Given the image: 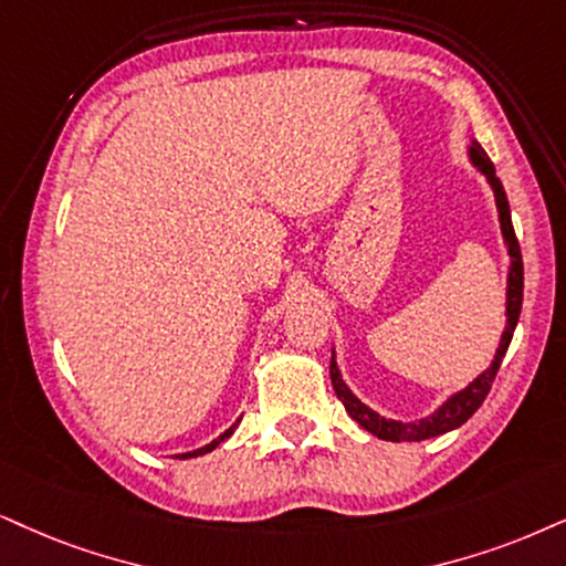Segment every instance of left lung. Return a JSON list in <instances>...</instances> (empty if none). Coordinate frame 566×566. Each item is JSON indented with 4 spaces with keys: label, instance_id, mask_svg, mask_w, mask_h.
Wrapping results in <instances>:
<instances>
[{
    "label": "left lung",
    "instance_id": "left-lung-1",
    "mask_svg": "<svg viewBox=\"0 0 566 566\" xmlns=\"http://www.w3.org/2000/svg\"><path fill=\"white\" fill-rule=\"evenodd\" d=\"M470 159H473L475 167L483 171L485 180L491 182L493 196H496V209H499V221H502L504 242H506V248H510L512 269H510V284H506V328L502 334V342H499L496 357H493L491 368L483 370V374L478 376L475 381L468 386V389H462L460 395L449 397L447 402L439 407V410H436L433 415H428V418H423V420H418V423H399V420H386L378 412L370 410V407L363 405L360 399H357L353 391L347 389V384L342 381L339 368H336V363L332 357L328 374H332V384H334L336 397L342 399V405H345L349 418L357 420V423L366 428L368 433H374L384 441H423V439H431V436L452 431V428H460L464 420H468L470 415H473L478 407L483 405V399L489 397L493 378H496L499 366H502V360L506 355V347H510V342H512L514 326H517V318H520V311H522V253H520L517 234H514V227H512L510 200H506L502 180L496 177V169H493L489 154L483 151L481 143L473 140V146H470Z\"/></svg>",
    "mask_w": 566,
    "mask_h": 566
}]
</instances>
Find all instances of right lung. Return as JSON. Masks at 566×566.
Returning a JSON list of instances; mask_svg holds the SVG:
<instances>
[{
    "label": "right lung",
    "mask_w": 566,
    "mask_h": 566,
    "mask_svg": "<svg viewBox=\"0 0 566 566\" xmlns=\"http://www.w3.org/2000/svg\"><path fill=\"white\" fill-rule=\"evenodd\" d=\"M238 423H240V420H238ZM238 423H234L232 428H227V431H224V433H221V436H219V439H213L211 443H206V447H200V449H196V452H188V454H182V460H190V457H200V454L211 452V449H217L221 441H224V439H230V436H232V431H234V428H238Z\"/></svg>",
    "instance_id": "1"
}]
</instances>
